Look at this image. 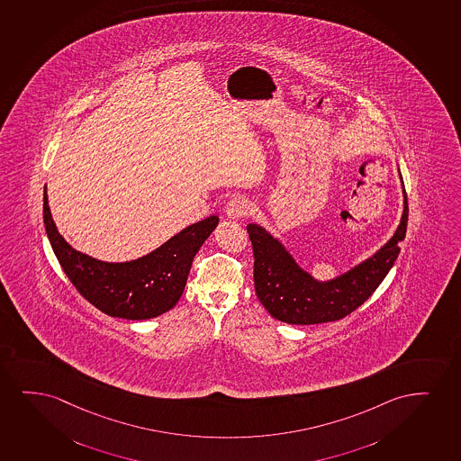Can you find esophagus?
<instances>
[{"mask_svg":"<svg viewBox=\"0 0 461 461\" xmlns=\"http://www.w3.org/2000/svg\"><path fill=\"white\" fill-rule=\"evenodd\" d=\"M251 210L253 208H251L250 200H247L242 195H238V197L231 198L228 202L227 206H225V214L230 219H240V217H247L250 214Z\"/></svg>","mask_w":461,"mask_h":461,"instance_id":"obj_1","label":"esophagus"}]
</instances>
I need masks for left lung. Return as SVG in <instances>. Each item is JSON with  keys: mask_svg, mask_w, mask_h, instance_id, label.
<instances>
[{"mask_svg": "<svg viewBox=\"0 0 461 461\" xmlns=\"http://www.w3.org/2000/svg\"><path fill=\"white\" fill-rule=\"evenodd\" d=\"M401 225L388 244L374 257L336 280L319 283L300 269L293 257L264 228L247 225L253 247V278L258 299L270 316L294 325L339 321L371 297L399 257L408 221L407 192L403 191Z\"/></svg>", "mask_w": 461, "mask_h": 461, "instance_id": "obj_1", "label": "left lung"}]
</instances>
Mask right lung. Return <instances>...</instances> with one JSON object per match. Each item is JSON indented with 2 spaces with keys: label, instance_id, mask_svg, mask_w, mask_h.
Returning a JSON list of instances; mask_svg holds the SVG:
<instances>
[{
  "label": "right lung",
  "instance_id": "add662e5",
  "mask_svg": "<svg viewBox=\"0 0 461 461\" xmlns=\"http://www.w3.org/2000/svg\"><path fill=\"white\" fill-rule=\"evenodd\" d=\"M43 221L60 267L84 299L113 317L142 321L172 310L185 291L194 257L219 223L206 217L130 263H103L73 250L58 233L43 192Z\"/></svg>",
  "mask_w": 461,
  "mask_h": 461
}]
</instances>
